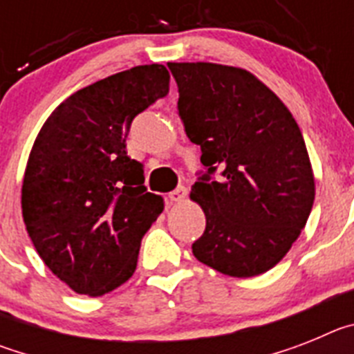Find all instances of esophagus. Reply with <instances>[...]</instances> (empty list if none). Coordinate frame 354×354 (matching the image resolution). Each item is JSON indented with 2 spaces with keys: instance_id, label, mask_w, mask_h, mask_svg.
<instances>
[{
  "instance_id": "obj_1",
  "label": "esophagus",
  "mask_w": 354,
  "mask_h": 354,
  "mask_svg": "<svg viewBox=\"0 0 354 354\" xmlns=\"http://www.w3.org/2000/svg\"><path fill=\"white\" fill-rule=\"evenodd\" d=\"M187 196V189L184 186H179L177 189H174L171 193H168V200H170V204H180L184 202Z\"/></svg>"
}]
</instances>
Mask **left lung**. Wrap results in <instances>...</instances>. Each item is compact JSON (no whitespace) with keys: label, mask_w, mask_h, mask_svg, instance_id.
Wrapping results in <instances>:
<instances>
[{"label":"left lung","mask_w":354,"mask_h":354,"mask_svg":"<svg viewBox=\"0 0 354 354\" xmlns=\"http://www.w3.org/2000/svg\"><path fill=\"white\" fill-rule=\"evenodd\" d=\"M168 68L180 120L207 168L192 187L205 232L193 255L236 278L257 277L286 257L310 216L315 180L299 126L252 72L195 62ZM220 167L218 181L210 175Z\"/></svg>","instance_id":"1"}]
</instances>
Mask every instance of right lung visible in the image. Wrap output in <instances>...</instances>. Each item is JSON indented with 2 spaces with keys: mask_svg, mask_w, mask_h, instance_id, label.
Listing matches in <instances>:
<instances>
[{
  "mask_svg": "<svg viewBox=\"0 0 354 354\" xmlns=\"http://www.w3.org/2000/svg\"><path fill=\"white\" fill-rule=\"evenodd\" d=\"M170 74L138 65L84 86L44 122L24 171L21 205L37 253L74 292L126 283L142 237L165 209L143 186L126 138L133 118L168 93Z\"/></svg>",
  "mask_w": 354,
  "mask_h": 354,
  "instance_id": "1",
  "label": "right lung"
}]
</instances>
